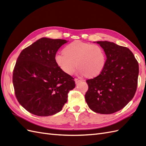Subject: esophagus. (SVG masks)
Listing matches in <instances>:
<instances>
[{"instance_id":"34e87169","label":"esophagus","mask_w":146,"mask_h":146,"mask_svg":"<svg viewBox=\"0 0 146 146\" xmlns=\"http://www.w3.org/2000/svg\"><path fill=\"white\" fill-rule=\"evenodd\" d=\"M81 80H80V79L78 78H75V82H76V83H78L79 82H80Z\"/></svg>"}]
</instances>
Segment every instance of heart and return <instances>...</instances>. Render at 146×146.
I'll use <instances>...</instances> for the list:
<instances>
[{
  "mask_svg": "<svg viewBox=\"0 0 146 146\" xmlns=\"http://www.w3.org/2000/svg\"><path fill=\"white\" fill-rule=\"evenodd\" d=\"M64 52L55 55L56 63L68 74H73L78 68L80 72L87 77L99 75L106 64V55L100 46L75 41L66 46Z\"/></svg>",
  "mask_w": 146,
  "mask_h": 146,
  "instance_id": "heart-1",
  "label": "heart"
}]
</instances>
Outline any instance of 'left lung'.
I'll list each match as a JSON object with an SVG mask.
<instances>
[{
  "label": "left lung",
  "mask_w": 146,
  "mask_h": 146,
  "mask_svg": "<svg viewBox=\"0 0 146 146\" xmlns=\"http://www.w3.org/2000/svg\"><path fill=\"white\" fill-rule=\"evenodd\" d=\"M107 56L104 69L87 80L85 100L89 108L100 114H112L133 99L138 85L139 65L129 48L109 41H97Z\"/></svg>",
  "instance_id": "1"
}]
</instances>
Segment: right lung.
Segmentation results:
<instances>
[{
	"instance_id": "obj_1",
	"label": "right lung",
	"mask_w": 146,
	"mask_h": 146,
	"mask_svg": "<svg viewBox=\"0 0 146 146\" xmlns=\"http://www.w3.org/2000/svg\"><path fill=\"white\" fill-rule=\"evenodd\" d=\"M68 41L40 38L22 50L13 73L16 99L35 115L52 116L67 102L68 94L76 86L74 78L61 70L56 53Z\"/></svg>"
}]
</instances>
